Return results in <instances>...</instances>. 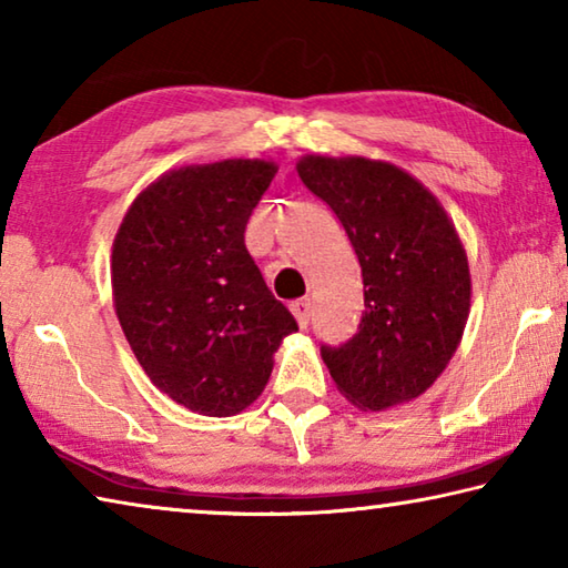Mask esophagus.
<instances>
[{"label": "esophagus", "instance_id": "esophagus-1", "mask_svg": "<svg viewBox=\"0 0 568 568\" xmlns=\"http://www.w3.org/2000/svg\"><path fill=\"white\" fill-rule=\"evenodd\" d=\"M291 313L295 315V321L301 328H305L307 321H311V301L307 297H301V301H293L291 303Z\"/></svg>", "mask_w": 568, "mask_h": 568}]
</instances>
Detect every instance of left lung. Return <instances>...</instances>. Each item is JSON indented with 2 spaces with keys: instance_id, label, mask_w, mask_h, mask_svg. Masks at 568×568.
Segmentation results:
<instances>
[{
  "instance_id": "left-lung-1",
  "label": "left lung",
  "mask_w": 568,
  "mask_h": 568,
  "mask_svg": "<svg viewBox=\"0 0 568 568\" xmlns=\"http://www.w3.org/2000/svg\"><path fill=\"white\" fill-rule=\"evenodd\" d=\"M303 185L328 205L358 255L363 318L343 345H321L335 386L383 410L434 386L470 307L466 250L446 210L416 178L365 158L307 155Z\"/></svg>"
}]
</instances>
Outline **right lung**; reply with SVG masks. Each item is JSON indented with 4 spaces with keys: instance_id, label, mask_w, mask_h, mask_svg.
<instances>
[{
    "instance_id": "add662e5",
    "label": "right lung",
    "mask_w": 568,
    "mask_h": 568,
    "mask_svg": "<svg viewBox=\"0 0 568 568\" xmlns=\"http://www.w3.org/2000/svg\"><path fill=\"white\" fill-rule=\"evenodd\" d=\"M275 165L223 160L172 170L142 190L112 247L114 311L150 381L203 416L261 396L273 353L297 331L245 247Z\"/></svg>"
}]
</instances>
